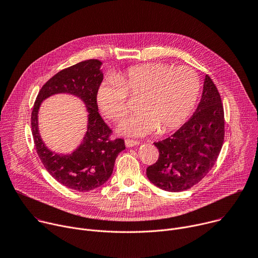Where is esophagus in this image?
<instances>
[{"label": "esophagus", "instance_id": "34e87169", "mask_svg": "<svg viewBox=\"0 0 258 258\" xmlns=\"http://www.w3.org/2000/svg\"><path fill=\"white\" fill-rule=\"evenodd\" d=\"M138 145H140V142H138V141H134V140H125V146L126 147H135V146H138Z\"/></svg>", "mask_w": 258, "mask_h": 258}]
</instances>
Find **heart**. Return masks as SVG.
Wrapping results in <instances>:
<instances>
[{"instance_id": "heart-1", "label": "heart", "mask_w": 258, "mask_h": 258, "mask_svg": "<svg viewBox=\"0 0 258 258\" xmlns=\"http://www.w3.org/2000/svg\"><path fill=\"white\" fill-rule=\"evenodd\" d=\"M200 92V80L190 67L164 63L133 66L115 77L104 80L96 100L101 111L118 120L128 112L127 94L140 96L139 112L124 119L119 133L143 137L155 132L165 134L178 127L191 114Z\"/></svg>"}]
</instances>
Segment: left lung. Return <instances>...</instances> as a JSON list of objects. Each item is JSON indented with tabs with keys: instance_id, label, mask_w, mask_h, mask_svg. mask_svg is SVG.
Instances as JSON below:
<instances>
[{
	"instance_id": "1",
	"label": "left lung",
	"mask_w": 258,
	"mask_h": 258,
	"mask_svg": "<svg viewBox=\"0 0 258 258\" xmlns=\"http://www.w3.org/2000/svg\"><path fill=\"white\" fill-rule=\"evenodd\" d=\"M224 137L222 99L211 79L205 76L201 100L192 117L173 135L154 143L159 158L147 168V177L168 192L192 188L213 167Z\"/></svg>"
}]
</instances>
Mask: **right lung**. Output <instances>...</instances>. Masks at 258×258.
Instances as JSON below:
<instances>
[{"label":"right lung","instance_id":"obj_1","mask_svg":"<svg viewBox=\"0 0 258 258\" xmlns=\"http://www.w3.org/2000/svg\"><path fill=\"white\" fill-rule=\"evenodd\" d=\"M101 66V61L90 59L59 71L41 89L31 113L35 149L45 168L61 185L80 192H88L104 185L112 174L117 155L125 149L122 139H109L111 130L99 114L96 95L103 81ZM59 93L80 98L88 112L87 132L71 154L51 151L39 133V107L46 98Z\"/></svg>","mask_w":258,"mask_h":258}]
</instances>
